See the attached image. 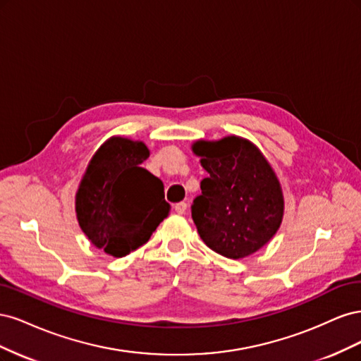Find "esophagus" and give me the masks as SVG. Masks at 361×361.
<instances>
[{
	"mask_svg": "<svg viewBox=\"0 0 361 361\" xmlns=\"http://www.w3.org/2000/svg\"><path fill=\"white\" fill-rule=\"evenodd\" d=\"M187 207H188V204L187 203H185V202H180V203H176V204H174V211H176L178 214H185V212H187Z\"/></svg>",
	"mask_w": 361,
	"mask_h": 361,
	"instance_id": "esophagus-1",
	"label": "esophagus"
}]
</instances>
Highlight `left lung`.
Listing matches in <instances>:
<instances>
[{
  "label": "left lung",
  "mask_w": 361,
  "mask_h": 361,
  "mask_svg": "<svg viewBox=\"0 0 361 361\" xmlns=\"http://www.w3.org/2000/svg\"><path fill=\"white\" fill-rule=\"evenodd\" d=\"M207 178L191 206L203 243L228 259H243L269 243L283 220L280 182L262 152L241 137L195 141Z\"/></svg>",
  "instance_id": "8db88e82"
}]
</instances>
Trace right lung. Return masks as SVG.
Instances as JSON below:
<instances>
[{"label": "right lung", "instance_id": "1", "mask_svg": "<svg viewBox=\"0 0 361 361\" xmlns=\"http://www.w3.org/2000/svg\"><path fill=\"white\" fill-rule=\"evenodd\" d=\"M150 155L143 141L111 137L89 162L75 211L81 231L106 255L123 257L149 241L170 214L164 183L140 164Z\"/></svg>", "mask_w": 361, "mask_h": 361}]
</instances>
